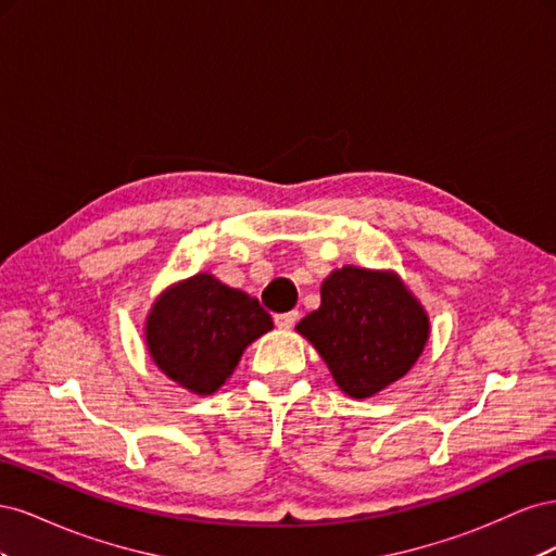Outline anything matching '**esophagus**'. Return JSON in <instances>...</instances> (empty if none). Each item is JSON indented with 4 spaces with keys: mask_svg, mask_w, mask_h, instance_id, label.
I'll return each mask as SVG.
<instances>
[{
    "mask_svg": "<svg viewBox=\"0 0 556 556\" xmlns=\"http://www.w3.org/2000/svg\"><path fill=\"white\" fill-rule=\"evenodd\" d=\"M296 319H299V313H296V311L274 315V323H276L278 329H292V327L296 325Z\"/></svg>",
    "mask_w": 556,
    "mask_h": 556,
    "instance_id": "1",
    "label": "esophagus"
}]
</instances>
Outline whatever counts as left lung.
Instances as JSON below:
<instances>
[{
	"label": "left lung",
	"instance_id": "obj_1",
	"mask_svg": "<svg viewBox=\"0 0 556 556\" xmlns=\"http://www.w3.org/2000/svg\"><path fill=\"white\" fill-rule=\"evenodd\" d=\"M323 304L296 325L341 390L366 399L422 355L429 317L396 276L343 266L323 282Z\"/></svg>",
	"mask_w": 556,
	"mask_h": 556
}]
</instances>
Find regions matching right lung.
Listing matches in <instances>:
<instances>
[{
  "label": "right lung",
  "instance_id": "1",
  "mask_svg": "<svg viewBox=\"0 0 556 556\" xmlns=\"http://www.w3.org/2000/svg\"><path fill=\"white\" fill-rule=\"evenodd\" d=\"M274 327L257 299L208 274H197L166 290L148 317L150 357L194 394H213L243 350Z\"/></svg>",
  "mask_w": 556,
  "mask_h": 556
}]
</instances>
